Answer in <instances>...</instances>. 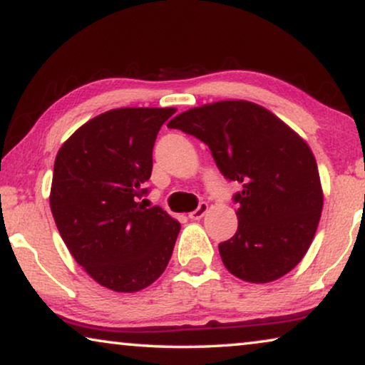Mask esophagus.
Instances as JSON below:
<instances>
[{"instance_id":"obj_1","label":"esophagus","mask_w":365,"mask_h":365,"mask_svg":"<svg viewBox=\"0 0 365 365\" xmlns=\"http://www.w3.org/2000/svg\"><path fill=\"white\" fill-rule=\"evenodd\" d=\"M205 212H207V202H199L197 209L192 210V212L189 214V219H191V220H199Z\"/></svg>"}]
</instances>
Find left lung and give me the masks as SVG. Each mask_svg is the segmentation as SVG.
<instances>
[{"label":"left lung","mask_w":365,"mask_h":365,"mask_svg":"<svg viewBox=\"0 0 365 365\" xmlns=\"http://www.w3.org/2000/svg\"><path fill=\"white\" fill-rule=\"evenodd\" d=\"M170 128L209 146L234 194L239 227L219 244L227 270L252 283L292 272L313 242L323 210L318 165L294 131L260 105L225 100L179 113Z\"/></svg>","instance_id":"8db88e82"}]
</instances>
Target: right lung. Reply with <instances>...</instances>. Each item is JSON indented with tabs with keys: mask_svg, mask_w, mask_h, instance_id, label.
Returning a JSON list of instances; mask_svg holds the SVG:
<instances>
[{
	"mask_svg": "<svg viewBox=\"0 0 365 365\" xmlns=\"http://www.w3.org/2000/svg\"><path fill=\"white\" fill-rule=\"evenodd\" d=\"M174 108H115L87 121L57 153L51 210L68 252L95 282L120 293L160 278L181 224L145 207L153 148Z\"/></svg>",
	"mask_w": 365,
	"mask_h": 365,
	"instance_id": "obj_1",
	"label": "right lung"
}]
</instances>
